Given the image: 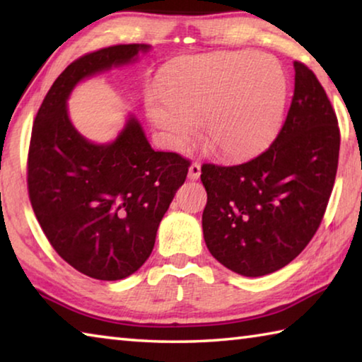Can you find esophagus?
Here are the masks:
<instances>
[{
  "instance_id": "34e87169",
  "label": "esophagus",
  "mask_w": 362,
  "mask_h": 362,
  "mask_svg": "<svg viewBox=\"0 0 362 362\" xmlns=\"http://www.w3.org/2000/svg\"><path fill=\"white\" fill-rule=\"evenodd\" d=\"M199 175H201V164L199 163H193L192 166H189V169H188V177L192 180H196V179H199Z\"/></svg>"
}]
</instances>
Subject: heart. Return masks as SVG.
<instances>
[{
  "instance_id": "1",
  "label": "heart",
  "mask_w": 362,
  "mask_h": 362,
  "mask_svg": "<svg viewBox=\"0 0 362 362\" xmlns=\"http://www.w3.org/2000/svg\"><path fill=\"white\" fill-rule=\"evenodd\" d=\"M163 99L148 115L164 139L182 148L204 121L207 144L220 156L243 159L265 148L283 121L287 78L260 52H222L185 59L164 71Z\"/></svg>"
}]
</instances>
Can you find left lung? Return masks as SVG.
Returning <instances> with one entry per match:
<instances>
[{"label": "left lung", "mask_w": 362, "mask_h": 362, "mask_svg": "<svg viewBox=\"0 0 362 362\" xmlns=\"http://www.w3.org/2000/svg\"><path fill=\"white\" fill-rule=\"evenodd\" d=\"M296 88L276 139L247 163H206L203 233L231 272L263 276L291 263L320 228L339 166L340 129L326 90L296 60Z\"/></svg>", "instance_id": "8db88e82"}]
</instances>
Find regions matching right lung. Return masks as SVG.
Instances as JSON below:
<instances>
[{
    "label": "right lung",
    "instance_id": "add662e5",
    "mask_svg": "<svg viewBox=\"0 0 362 362\" xmlns=\"http://www.w3.org/2000/svg\"><path fill=\"white\" fill-rule=\"evenodd\" d=\"M148 47L115 45L73 60L33 121L30 203L54 250L94 279H122L144 265L159 222L187 179L189 159L153 150L134 118L115 142L90 144L71 126L66 99L83 78L131 62Z\"/></svg>",
    "mask_w": 362,
    "mask_h": 362
}]
</instances>
